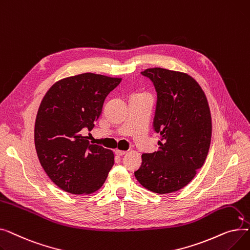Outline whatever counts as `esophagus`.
Returning <instances> with one entry per match:
<instances>
[{
  "mask_svg": "<svg viewBox=\"0 0 250 250\" xmlns=\"http://www.w3.org/2000/svg\"><path fill=\"white\" fill-rule=\"evenodd\" d=\"M126 153V151H123V150H115V154L117 155V156H123V155H125Z\"/></svg>",
  "mask_w": 250,
  "mask_h": 250,
  "instance_id": "1",
  "label": "esophagus"
}]
</instances>
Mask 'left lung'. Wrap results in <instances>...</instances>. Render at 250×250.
<instances>
[{
    "instance_id": "obj_1",
    "label": "left lung",
    "mask_w": 250,
    "mask_h": 250,
    "mask_svg": "<svg viewBox=\"0 0 250 250\" xmlns=\"http://www.w3.org/2000/svg\"><path fill=\"white\" fill-rule=\"evenodd\" d=\"M142 74L157 91L154 128L160 134L159 149L142 155L137 180L158 194L175 192L203 167L212 138V117L200 84L183 72L152 68Z\"/></svg>"
}]
</instances>
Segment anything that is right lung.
Here are the masks:
<instances>
[{"mask_svg":"<svg viewBox=\"0 0 250 250\" xmlns=\"http://www.w3.org/2000/svg\"><path fill=\"white\" fill-rule=\"evenodd\" d=\"M122 78L94 73L67 77L52 85L37 111L34 144L51 181L73 194H90L106 180L114 154L82 135L94 126L103 102Z\"/></svg>","mask_w":250,"mask_h":250,"instance_id":"right-lung-1","label":"right lung"}]
</instances>
